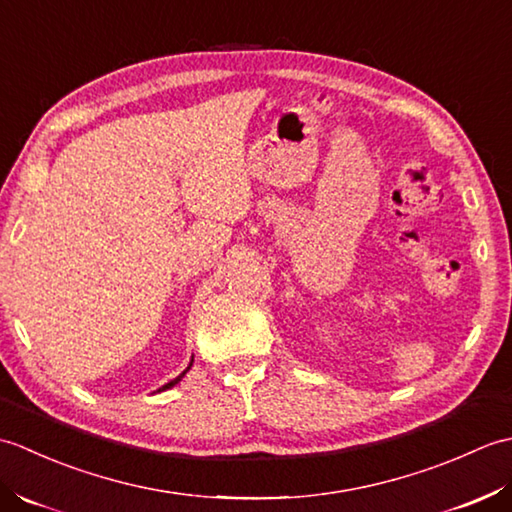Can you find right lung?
<instances>
[{"instance_id":"add662e5","label":"right lung","mask_w":512,"mask_h":512,"mask_svg":"<svg viewBox=\"0 0 512 512\" xmlns=\"http://www.w3.org/2000/svg\"><path fill=\"white\" fill-rule=\"evenodd\" d=\"M191 365H193V356H191V363H189V367H187V369H184V372H182L180 376H176V378H173V380H169V383H167V385H162V387H160L158 391H165V389H171L173 385H178V383H180V380L184 378V374H187V372H189V369H191Z\"/></svg>"}]
</instances>
